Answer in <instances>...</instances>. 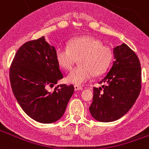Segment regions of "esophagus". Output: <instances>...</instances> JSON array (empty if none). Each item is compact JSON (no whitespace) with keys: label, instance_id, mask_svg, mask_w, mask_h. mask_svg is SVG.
Instances as JSON below:
<instances>
[{"label":"esophagus","instance_id":"34e87169","mask_svg":"<svg viewBox=\"0 0 149 149\" xmlns=\"http://www.w3.org/2000/svg\"><path fill=\"white\" fill-rule=\"evenodd\" d=\"M84 89L83 86H79V85H74V90L77 91V90H82Z\"/></svg>","mask_w":149,"mask_h":149}]
</instances>
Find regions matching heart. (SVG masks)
Here are the masks:
<instances>
[{"label":"heart","instance_id":"1","mask_svg":"<svg viewBox=\"0 0 149 149\" xmlns=\"http://www.w3.org/2000/svg\"><path fill=\"white\" fill-rule=\"evenodd\" d=\"M56 58L65 70H71L80 58L81 65L68 74L67 81L81 85L90 81L95 74L101 75L107 71L113 60V51L108 46L102 45L99 39L85 36L72 39L68 46L57 47Z\"/></svg>","mask_w":149,"mask_h":149}]
</instances>
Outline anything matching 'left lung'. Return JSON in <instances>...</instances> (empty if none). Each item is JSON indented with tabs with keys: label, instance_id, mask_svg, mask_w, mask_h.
<instances>
[{
	"label": "left lung",
	"instance_id": "8db88e82",
	"mask_svg": "<svg viewBox=\"0 0 149 149\" xmlns=\"http://www.w3.org/2000/svg\"><path fill=\"white\" fill-rule=\"evenodd\" d=\"M115 61L107 75L93 88L91 115L101 122H113L128 112L141 90V67L137 56L126 44L113 49Z\"/></svg>",
	"mask_w": 149,
	"mask_h": 149
}]
</instances>
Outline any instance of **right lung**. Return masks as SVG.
I'll return each mask as SVG.
<instances>
[{
    "label": "right lung",
    "mask_w": 149,
    "mask_h": 149,
    "mask_svg": "<svg viewBox=\"0 0 149 149\" xmlns=\"http://www.w3.org/2000/svg\"><path fill=\"white\" fill-rule=\"evenodd\" d=\"M63 77L56 58V49L44 36L29 41L17 51L10 68V80L17 101L30 118L53 123L63 116L74 93L73 85L60 84Z\"/></svg>",
    "instance_id": "right-lung-1"
}]
</instances>
